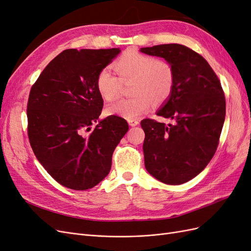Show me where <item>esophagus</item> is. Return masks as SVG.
I'll return each instance as SVG.
<instances>
[{
  "label": "esophagus",
  "mask_w": 251,
  "mask_h": 251,
  "mask_svg": "<svg viewBox=\"0 0 251 251\" xmlns=\"http://www.w3.org/2000/svg\"><path fill=\"white\" fill-rule=\"evenodd\" d=\"M127 123L131 126H135L139 125V120L138 119H127Z\"/></svg>",
  "instance_id": "1"
}]
</instances>
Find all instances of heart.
Wrapping results in <instances>:
<instances>
[{
  "instance_id": "heart-1",
  "label": "heart",
  "mask_w": 251,
  "mask_h": 251,
  "mask_svg": "<svg viewBox=\"0 0 251 251\" xmlns=\"http://www.w3.org/2000/svg\"><path fill=\"white\" fill-rule=\"evenodd\" d=\"M114 68L118 74H114L110 67H104L98 72L96 88L105 100H113L121 91V81L134 79L132 98L120 100L110 104L109 115L120 116L126 119L139 117L151 110L154 101L161 103L172 93L175 73L172 64L168 60L143 54L136 50H127L119 56Z\"/></svg>"
}]
</instances>
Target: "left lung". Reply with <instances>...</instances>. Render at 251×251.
I'll return each mask as SVG.
<instances>
[{"instance_id":"8db88e82","label":"left lung","mask_w":251,"mask_h":251,"mask_svg":"<svg viewBox=\"0 0 251 251\" xmlns=\"http://www.w3.org/2000/svg\"><path fill=\"white\" fill-rule=\"evenodd\" d=\"M163 57L174 68L172 93L158 116L171 118L165 126L146 118L140 125L147 171L165 184L178 185L200 174L214 157L225 120V96L218 76L199 53L179 44L141 48Z\"/></svg>"}]
</instances>
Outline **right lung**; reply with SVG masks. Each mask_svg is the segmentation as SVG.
Listing matches in <instances>:
<instances>
[{
    "label": "right lung",
    "instance_id": "add662e5",
    "mask_svg": "<svg viewBox=\"0 0 251 251\" xmlns=\"http://www.w3.org/2000/svg\"><path fill=\"white\" fill-rule=\"evenodd\" d=\"M119 52V48L64 50L30 90V146L50 176L68 188L86 191L107 177L113 151L128 130L126 120L119 116L98 119L103 100L96 88L97 74Z\"/></svg>",
    "mask_w": 251,
    "mask_h": 251
}]
</instances>
